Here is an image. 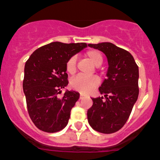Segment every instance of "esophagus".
Returning a JSON list of instances; mask_svg holds the SVG:
<instances>
[{"label": "esophagus", "mask_w": 160, "mask_h": 160, "mask_svg": "<svg viewBox=\"0 0 160 160\" xmlns=\"http://www.w3.org/2000/svg\"><path fill=\"white\" fill-rule=\"evenodd\" d=\"M84 94H82V93H80V99H82L83 97H84Z\"/></svg>", "instance_id": "esophagus-1"}]
</instances>
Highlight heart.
I'll return each mask as SVG.
<instances>
[{
    "instance_id": "b5f03b06",
    "label": "heart",
    "mask_w": 160,
    "mask_h": 160,
    "mask_svg": "<svg viewBox=\"0 0 160 160\" xmlns=\"http://www.w3.org/2000/svg\"><path fill=\"white\" fill-rule=\"evenodd\" d=\"M85 57L87 58L95 66H99L102 63V55L94 49L87 50L85 53ZM76 69H77V60L74 56H72L66 62V70L70 74H73L75 73ZM98 82H99L98 79L96 77H85L82 75H78L72 79L70 82V87L73 90L87 94L90 92L92 89L97 87Z\"/></svg>"
}]
</instances>
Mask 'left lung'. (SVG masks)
<instances>
[{
  "mask_svg": "<svg viewBox=\"0 0 160 160\" xmlns=\"http://www.w3.org/2000/svg\"><path fill=\"white\" fill-rule=\"evenodd\" d=\"M105 53L108 60L107 78L98 88L102 97L92 98L87 111L90 127L103 134H111L125 125L138 96V67L132 55L111 42L89 44Z\"/></svg>",
  "mask_w": 160,
  "mask_h": 160,
  "instance_id": "1",
  "label": "left lung"
}]
</instances>
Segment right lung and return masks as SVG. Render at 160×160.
Listing matches in <instances>:
<instances>
[{"label":"right lung","mask_w":160,"mask_h":160,"mask_svg":"<svg viewBox=\"0 0 160 160\" xmlns=\"http://www.w3.org/2000/svg\"><path fill=\"white\" fill-rule=\"evenodd\" d=\"M87 45L55 42L36 49L25 65L23 90L31 120L39 130L54 133L67 125L79 93L61 89L68 85L66 63Z\"/></svg>","instance_id":"1"}]
</instances>
